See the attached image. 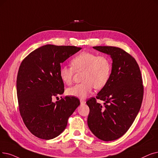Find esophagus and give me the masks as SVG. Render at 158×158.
Wrapping results in <instances>:
<instances>
[{
    "label": "esophagus",
    "instance_id": "obj_1",
    "mask_svg": "<svg viewBox=\"0 0 158 158\" xmlns=\"http://www.w3.org/2000/svg\"><path fill=\"white\" fill-rule=\"evenodd\" d=\"M80 102L81 105H85L86 103V101L84 99H80Z\"/></svg>",
    "mask_w": 158,
    "mask_h": 158
}]
</instances>
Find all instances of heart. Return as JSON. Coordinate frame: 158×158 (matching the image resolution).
Returning a JSON list of instances; mask_svg holds the SVG:
<instances>
[{
  "label": "heart",
  "instance_id": "1",
  "mask_svg": "<svg viewBox=\"0 0 158 158\" xmlns=\"http://www.w3.org/2000/svg\"><path fill=\"white\" fill-rule=\"evenodd\" d=\"M72 67L61 66L59 75L60 79L66 85H71L73 81L74 70L83 71L80 84L69 88L67 94L81 99L86 98L92 93L94 87L101 89L106 86L110 78L112 73V62L108 56H98V54L83 52L73 58Z\"/></svg>",
  "mask_w": 158,
  "mask_h": 158
}]
</instances>
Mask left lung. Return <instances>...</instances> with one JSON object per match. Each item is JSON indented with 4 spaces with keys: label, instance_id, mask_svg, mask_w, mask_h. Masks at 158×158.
<instances>
[{
    "label": "left lung",
    "instance_id": "left-lung-1",
    "mask_svg": "<svg viewBox=\"0 0 158 158\" xmlns=\"http://www.w3.org/2000/svg\"><path fill=\"white\" fill-rule=\"evenodd\" d=\"M93 48L109 55L112 64L110 78L96 96L105 102L104 105L94 98L86 102L88 126L99 139L114 141L127 132L139 112L143 98L141 71L135 59L119 48Z\"/></svg>",
    "mask_w": 158,
    "mask_h": 158
}]
</instances>
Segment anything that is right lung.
<instances>
[{"label":"right lung","mask_w":158,"mask_h":158,"mask_svg":"<svg viewBox=\"0 0 158 158\" xmlns=\"http://www.w3.org/2000/svg\"><path fill=\"white\" fill-rule=\"evenodd\" d=\"M81 49L46 44L31 52L20 64L17 78L19 111L26 127L39 138L48 140L60 135L80 105L73 96L56 102L52 98L64 92L59 75L60 64Z\"/></svg>","instance_id":"obj_1"}]
</instances>
